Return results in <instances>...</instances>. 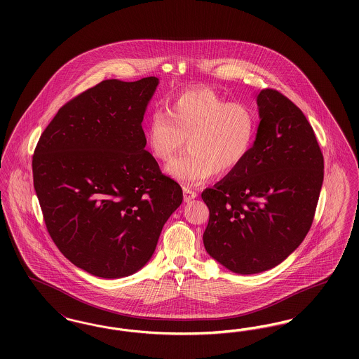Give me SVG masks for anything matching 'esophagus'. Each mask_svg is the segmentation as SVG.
Segmentation results:
<instances>
[{
	"instance_id": "34e87169",
	"label": "esophagus",
	"mask_w": 359,
	"mask_h": 359,
	"mask_svg": "<svg viewBox=\"0 0 359 359\" xmlns=\"http://www.w3.org/2000/svg\"><path fill=\"white\" fill-rule=\"evenodd\" d=\"M195 194L189 189V188H184V201L187 202V203H189V202H192L194 199H195Z\"/></svg>"
}]
</instances>
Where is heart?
Returning a JSON list of instances; mask_svg holds the SVG:
<instances>
[{
    "label": "heart",
    "mask_w": 359,
    "mask_h": 359,
    "mask_svg": "<svg viewBox=\"0 0 359 359\" xmlns=\"http://www.w3.org/2000/svg\"><path fill=\"white\" fill-rule=\"evenodd\" d=\"M195 148L199 154H205L214 161L226 165L233 164L241 154L238 140L231 135V132L219 128L208 129L196 141Z\"/></svg>",
    "instance_id": "heart-1"
}]
</instances>
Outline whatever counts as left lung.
I'll return each instance as SVG.
<instances>
[{
  "label": "left lung",
  "instance_id": "left-lung-1",
  "mask_svg": "<svg viewBox=\"0 0 359 359\" xmlns=\"http://www.w3.org/2000/svg\"><path fill=\"white\" fill-rule=\"evenodd\" d=\"M151 76L107 79L65 104L40 137L34 184L47 230L75 266L103 278L152 258L182 188L145 151Z\"/></svg>",
  "mask_w": 359,
  "mask_h": 359
}]
</instances>
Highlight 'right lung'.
Returning <instances> with one entry per match:
<instances>
[{"mask_svg": "<svg viewBox=\"0 0 359 359\" xmlns=\"http://www.w3.org/2000/svg\"><path fill=\"white\" fill-rule=\"evenodd\" d=\"M253 147L202 199L210 210L205 252L229 271H269L307 236L323 183L325 163L302 110L276 90L257 95Z\"/></svg>", "mask_w": 359, "mask_h": 359, "instance_id": "1", "label": "right lung"}]
</instances>
